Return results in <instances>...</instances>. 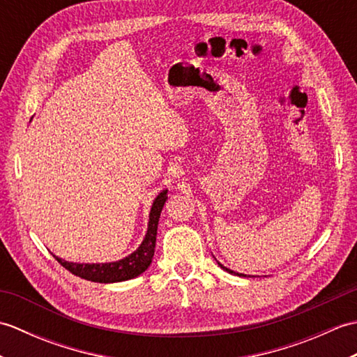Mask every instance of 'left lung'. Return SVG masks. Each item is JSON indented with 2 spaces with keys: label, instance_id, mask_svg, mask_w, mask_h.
Instances as JSON below:
<instances>
[{
  "label": "left lung",
  "instance_id": "1",
  "mask_svg": "<svg viewBox=\"0 0 357 357\" xmlns=\"http://www.w3.org/2000/svg\"><path fill=\"white\" fill-rule=\"evenodd\" d=\"M219 264V262H218ZM219 265H221V268H224L225 271H229V273H231V275H236V276H245V275H242V273H236V271H233V270H229V268H227V267H224V265L222 264H219Z\"/></svg>",
  "mask_w": 357,
  "mask_h": 357
}]
</instances>
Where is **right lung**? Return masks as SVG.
<instances>
[{
	"label": "right lung",
	"instance_id": "1",
	"mask_svg": "<svg viewBox=\"0 0 357 357\" xmlns=\"http://www.w3.org/2000/svg\"><path fill=\"white\" fill-rule=\"evenodd\" d=\"M165 201H167V190H162L156 196L153 204H151L146 238H144V241L141 242V245L136 248L133 253L126 256L124 259H119L116 262H105V264H77V262H67L61 259V257L55 256L56 261L61 264L66 270H69L72 275L79 276L81 279L92 280V282H100V284L123 282V280H128L139 276L141 273H144L150 267L151 259H153L158 222H159V216H161Z\"/></svg>",
	"mask_w": 357,
	"mask_h": 357
}]
</instances>
